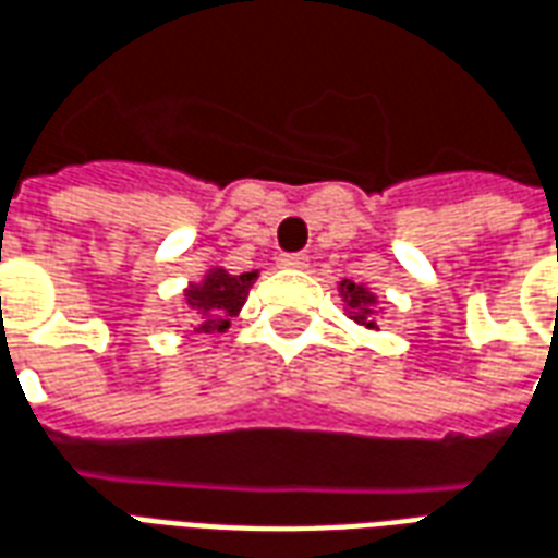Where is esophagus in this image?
<instances>
[{
    "label": "esophagus",
    "instance_id": "esophagus-1",
    "mask_svg": "<svg viewBox=\"0 0 558 558\" xmlns=\"http://www.w3.org/2000/svg\"><path fill=\"white\" fill-rule=\"evenodd\" d=\"M280 268H307V256L304 254H283L278 259Z\"/></svg>",
    "mask_w": 558,
    "mask_h": 558
}]
</instances>
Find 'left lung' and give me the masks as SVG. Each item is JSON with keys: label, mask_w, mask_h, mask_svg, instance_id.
I'll return each mask as SVG.
<instances>
[{"label": "left lung", "mask_w": 558, "mask_h": 558, "mask_svg": "<svg viewBox=\"0 0 558 558\" xmlns=\"http://www.w3.org/2000/svg\"><path fill=\"white\" fill-rule=\"evenodd\" d=\"M338 292L343 304H347V316H350L352 323H359L364 328H379L376 326V299L374 292L367 290L364 283H355V280H340Z\"/></svg>", "instance_id": "left-lung-1"}]
</instances>
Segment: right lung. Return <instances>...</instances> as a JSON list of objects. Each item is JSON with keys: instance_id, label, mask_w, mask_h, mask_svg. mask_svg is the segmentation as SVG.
<instances>
[{"instance_id": "right-lung-1", "label": "right lung", "mask_w": 558, "mask_h": 558, "mask_svg": "<svg viewBox=\"0 0 558 558\" xmlns=\"http://www.w3.org/2000/svg\"><path fill=\"white\" fill-rule=\"evenodd\" d=\"M254 280L256 271L230 275L227 268H208L199 283H187L184 304L194 314V331H199V335H215V331L220 335V331H227L232 316L242 314Z\"/></svg>"}]
</instances>
